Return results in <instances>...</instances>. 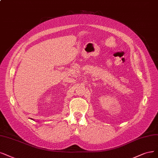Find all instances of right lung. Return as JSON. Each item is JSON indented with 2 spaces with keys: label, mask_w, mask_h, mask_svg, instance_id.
<instances>
[{
  "label": "right lung",
  "mask_w": 158,
  "mask_h": 158,
  "mask_svg": "<svg viewBox=\"0 0 158 158\" xmlns=\"http://www.w3.org/2000/svg\"><path fill=\"white\" fill-rule=\"evenodd\" d=\"M32 120H33V119H32Z\"/></svg>",
  "instance_id": "right-lung-1"
}]
</instances>
